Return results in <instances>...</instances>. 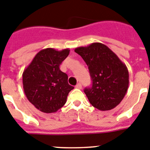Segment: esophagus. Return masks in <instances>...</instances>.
<instances>
[{"label":"esophagus","mask_w":150,"mask_h":150,"mask_svg":"<svg viewBox=\"0 0 150 150\" xmlns=\"http://www.w3.org/2000/svg\"><path fill=\"white\" fill-rule=\"evenodd\" d=\"M76 88H78V89H81L82 88V85H81V83H78L77 85L76 86Z\"/></svg>","instance_id":"1"}]
</instances>
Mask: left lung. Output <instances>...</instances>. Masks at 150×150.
Here are the masks:
<instances>
[{"label":"left lung","instance_id":"obj_1","mask_svg":"<svg viewBox=\"0 0 150 150\" xmlns=\"http://www.w3.org/2000/svg\"><path fill=\"white\" fill-rule=\"evenodd\" d=\"M74 51L88 67L92 86L86 88L89 102L100 111H108L120 104L129 87V71L118 56L102 43L79 47Z\"/></svg>","mask_w":150,"mask_h":150}]
</instances>
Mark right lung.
I'll use <instances>...</instances> for the list:
<instances>
[{
	"label": "right lung",
	"instance_id": "1",
	"mask_svg": "<svg viewBox=\"0 0 150 150\" xmlns=\"http://www.w3.org/2000/svg\"><path fill=\"white\" fill-rule=\"evenodd\" d=\"M68 48L40 50L23 72V88L26 97L44 113L56 112L65 104L74 87L68 82V75L59 65L69 55Z\"/></svg>",
	"mask_w": 150,
	"mask_h": 150
}]
</instances>
